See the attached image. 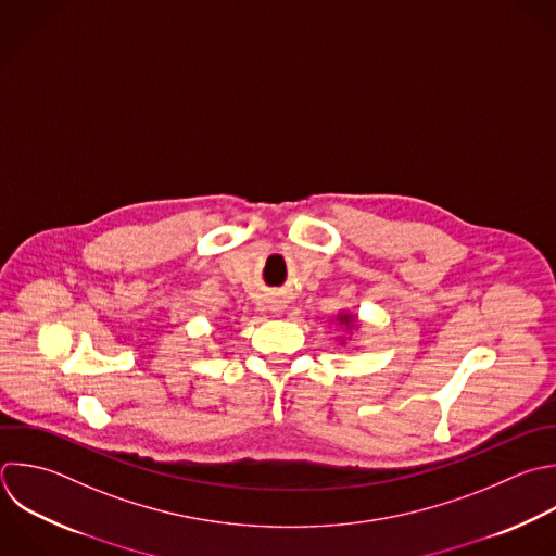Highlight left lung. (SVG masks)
Instances as JSON below:
<instances>
[{
	"mask_svg": "<svg viewBox=\"0 0 556 556\" xmlns=\"http://www.w3.org/2000/svg\"><path fill=\"white\" fill-rule=\"evenodd\" d=\"M348 319H350V315H343V317H341V321H345V324H348Z\"/></svg>",
	"mask_w": 556,
	"mask_h": 556,
	"instance_id": "1",
	"label": "left lung"
}]
</instances>
